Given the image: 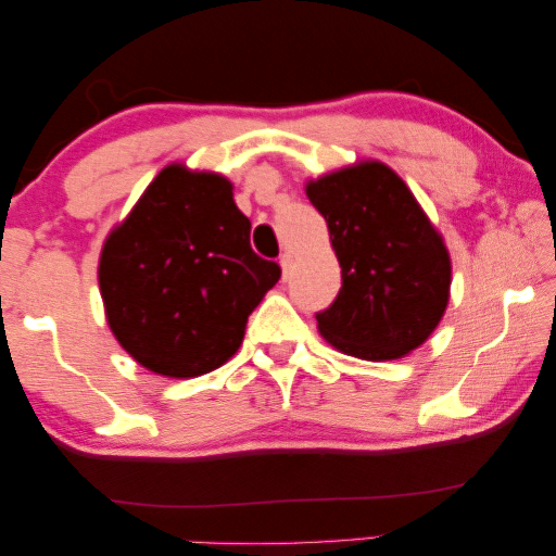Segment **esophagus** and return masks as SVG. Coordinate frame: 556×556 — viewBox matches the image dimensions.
<instances>
[{
    "mask_svg": "<svg viewBox=\"0 0 556 556\" xmlns=\"http://www.w3.org/2000/svg\"><path fill=\"white\" fill-rule=\"evenodd\" d=\"M280 268H283V278H288L290 268H293V256H290L288 251L283 253V256H280Z\"/></svg>",
    "mask_w": 556,
    "mask_h": 556,
    "instance_id": "1",
    "label": "esophagus"
}]
</instances>
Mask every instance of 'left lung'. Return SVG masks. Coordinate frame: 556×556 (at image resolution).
Masks as SVG:
<instances>
[{"instance_id":"1","label":"left lung","mask_w":556,"mask_h":556,"mask_svg":"<svg viewBox=\"0 0 556 556\" xmlns=\"http://www.w3.org/2000/svg\"><path fill=\"white\" fill-rule=\"evenodd\" d=\"M305 192L342 268L338 298L315 315L323 338L369 362L399 359L429 340L448 305L451 258L404 179L381 162H359Z\"/></svg>"}]
</instances>
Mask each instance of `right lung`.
<instances>
[{"instance_id":"1","label":"right lung","mask_w":556,"mask_h":556,"mask_svg":"<svg viewBox=\"0 0 556 556\" xmlns=\"http://www.w3.org/2000/svg\"><path fill=\"white\" fill-rule=\"evenodd\" d=\"M249 239L229 179L162 169L100 253V295L123 350L175 379L233 357L249 315L280 278Z\"/></svg>"}]
</instances>
